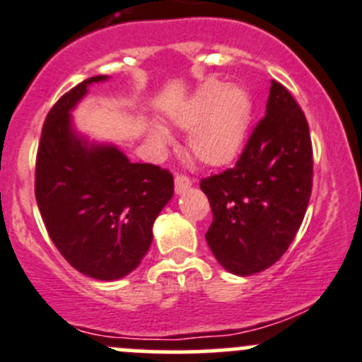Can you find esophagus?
Returning a JSON list of instances; mask_svg holds the SVG:
<instances>
[{
    "label": "esophagus",
    "instance_id": "obj_1",
    "mask_svg": "<svg viewBox=\"0 0 362 362\" xmlns=\"http://www.w3.org/2000/svg\"><path fill=\"white\" fill-rule=\"evenodd\" d=\"M191 185H192V180L187 177V175L178 173L177 177H175V191H177L178 194H182V192L187 191V189L191 187Z\"/></svg>",
    "mask_w": 362,
    "mask_h": 362
}]
</instances>
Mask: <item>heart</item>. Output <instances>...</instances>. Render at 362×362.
<instances>
[{
	"label": "heart",
	"mask_w": 362,
	"mask_h": 362,
	"mask_svg": "<svg viewBox=\"0 0 362 362\" xmlns=\"http://www.w3.org/2000/svg\"><path fill=\"white\" fill-rule=\"evenodd\" d=\"M252 118V99L242 86H228L217 81L205 83L180 107L171 120L189 132V150L206 166H224L244 148ZM156 141L170 139L166 129L153 125Z\"/></svg>",
	"instance_id": "obj_1"
}]
</instances>
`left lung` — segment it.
Listing matches in <instances>:
<instances>
[{"instance_id":"8db88e82","label":"left lung","mask_w":362,"mask_h":362,"mask_svg":"<svg viewBox=\"0 0 362 362\" xmlns=\"http://www.w3.org/2000/svg\"><path fill=\"white\" fill-rule=\"evenodd\" d=\"M311 185L308 120L292 93L272 81L267 115L237 164L199 182L214 216L205 238L217 262L237 276L274 265L303 224Z\"/></svg>"}]
</instances>
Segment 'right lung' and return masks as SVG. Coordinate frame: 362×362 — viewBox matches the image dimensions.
Masks as SVG:
<instances>
[{"label":"right lung","mask_w":362,"mask_h":362,"mask_svg":"<svg viewBox=\"0 0 362 362\" xmlns=\"http://www.w3.org/2000/svg\"><path fill=\"white\" fill-rule=\"evenodd\" d=\"M93 76L66 92L47 113L35 166V198L45 230L81 274L115 281L139 265L152 244L156 217L173 196V175L131 163L113 145L76 134L70 111Z\"/></svg>","instance_id":"1"}]
</instances>
